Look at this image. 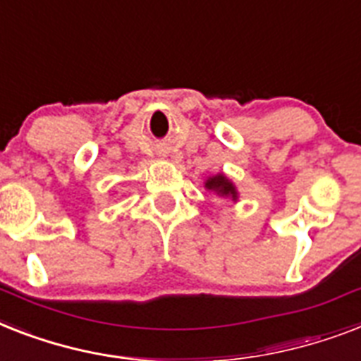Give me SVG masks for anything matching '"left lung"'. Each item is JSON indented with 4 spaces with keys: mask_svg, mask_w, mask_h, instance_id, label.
Here are the masks:
<instances>
[{
    "mask_svg": "<svg viewBox=\"0 0 361 361\" xmlns=\"http://www.w3.org/2000/svg\"><path fill=\"white\" fill-rule=\"evenodd\" d=\"M206 189L215 190L216 195H221V196H230V198H233V200L237 198V190L235 187H233V183H231L230 180H226L222 174L209 178V180L206 181Z\"/></svg>",
    "mask_w": 361,
    "mask_h": 361,
    "instance_id": "obj_1",
    "label": "left lung"
}]
</instances>
